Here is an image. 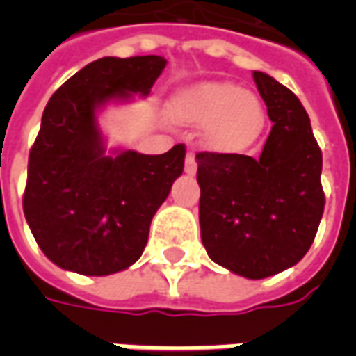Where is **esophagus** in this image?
<instances>
[{"mask_svg": "<svg viewBox=\"0 0 356 356\" xmlns=\"http://www.w3.org/2000/svg\"><path fill=\"white\" fill-rule=\"evenodd\" d=\"M198 170V163H196V158H194V152H188L185 158V171L188 175H194Z\"/></svg>", "mask_w": 356, "mask_h": 356, "instance_id": "1", "label": "esophagus"}]
</instances>
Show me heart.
Instances as JSON below:
<instances>
[{
    "mask_svg": "<svg viewBox=\"0 0 356 356\" xmlns=\"http://www.w3.org/2000/svg\"><path fill=\"white\" fill-rule=\"evenodd\" d=\"M173 118L186 125H206L204 143L217 152H240L254 143L265 124L257 97L229 81H206L183 89L171 102Z\"/></svg>",
    "mask_w": 356,
    "mask_h": 356,
    "instance_id": "obj_1",
    "label": "heart"
}]
</instances>
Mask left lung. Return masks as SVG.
<instances>
[{
  "mask_svg": "<svg viewBox=\"0 0 356 356\" xmlns=\"http://www.w3.org/2000/svg\"><path fill=\"white\" fill-rule=\"evenodd\" d=\"M254 81L273 129L257 158L198 152L202 244L211 261L252 280L303 259L322 213V152L303 104L268 74Z\"/></svg>",
  "mask_w": 356,
  "mask_h": 356,
  "instance_id": "1",
  "label": "left lung"
}]
</instances>
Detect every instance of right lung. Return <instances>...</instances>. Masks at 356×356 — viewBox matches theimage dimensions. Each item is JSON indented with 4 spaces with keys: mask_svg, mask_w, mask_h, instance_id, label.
<instances>
[{
    "mask_svg": "<svg viewBox=\"0 0 356 356\" xmlns=\"http://www.w3.org/2000/svg\"><path fill=\"white\" fill-rule=\"evenodd\" d=\"M165 58L104 57L53 93L28 156L22 208L47 259L88 276L131 267L147 246L150 221L183 173L185 145L165 154H104L97 108L148 95Z\"/></svg>",
    "mask_w": 356,
    "mask_h": 356,
    "instance_id": "1",
    "label": "right lung"
}]
</instances>
